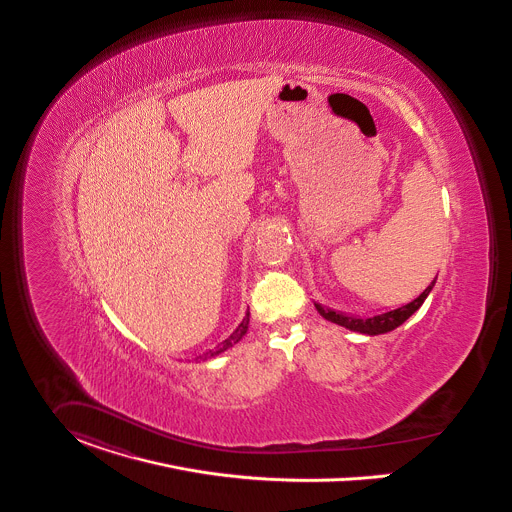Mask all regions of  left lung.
Returning <instances> with one entry per match:
<instances>
[{
    "instance_id": "obj_1",
    "label": "left lung",
    "mask_w": 512,
    "mask_h": 512,
    "mask_svg": "<svg viewBox=\"0 0 512 512\" xmlns=\"http://www.w3.org/2000/svg\"><path fill=\"white\" fill-rule=\"evenodd\" d=\"M433 285H435V281H431V285L417 299H413L411 303H408V305L388 310V312H382V314H375V316H367V318L336 312V310L324 308L322 305H318V303H314V307L320 312L322 318H326V320H330V322H334L338 326H343V328H347L351 332H359V334H367V336H378V334H386V332H392L394 328L402 326L409 316L423 305V301L431 293Z\"/></svg>"
}]
</instances>
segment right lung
<instances>
[{
	"instance_id": "obj_1",
	"label": "right lung",
	"mask_w": 512,
	"mask_h": 512,
	"mask_svg": "<svg viewBox=\"0 0 512 512\" xmlns=\"http://www.w3.org/2000/svg\"><path fill=\"white\" fill-rule=\"evenodd\" d=\"M248 324H250V312L246 310V316L242 318V322H240L239 326L235 328V332L227 338V340L221 341L215 349H209L207 353H205L204 357H200V359H213V357H217V355H221L223 351H227L229 347H233V345H237L244 336H246V332H248Z\"/></svg>"
}]
</instances>
